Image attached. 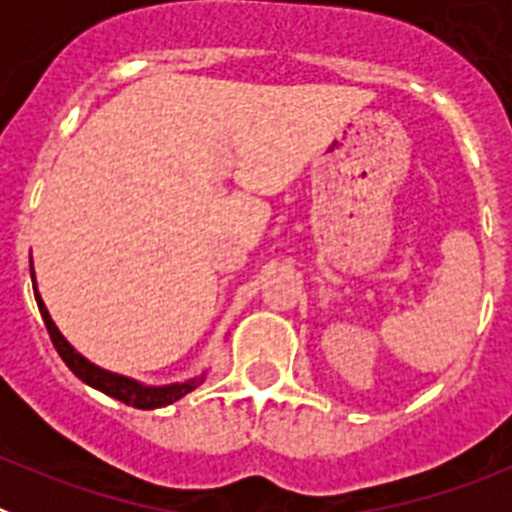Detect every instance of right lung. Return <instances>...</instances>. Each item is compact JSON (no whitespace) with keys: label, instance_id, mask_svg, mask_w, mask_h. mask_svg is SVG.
Wrapping results in <instances>:
<instances>
[{"label":"right lung","instance_id":"obj_1","mask_svg":"<svg viewBox=\"0 0 512 512\" xmlns=\"http://www.w3.org/2000/svg\"><path fill=\"white\" fill-rule=\"evenodd\" d=\"M30 277H33V289H35V302H38V310L43 315V323L51 333V341L56 346L58 356L66 361L71 372L81 379L84 384L94 387V390L104 392V395L115 397V400L125 402L130 408H138V410H156V408H166L171 402L182 400L184 395H189L192 390H197L202 382H205V374L202 372L200 377H189L184 382H171V384H143L133 377H125V374H117L110 372V369H102V366L92 364L87 356H81L66 336H63L58 325L53 323L51 312L45 307L43 297L38 292V282H35V269H33V259H30Z\"/></svg>","mask_w":512,"mask_h":512}]
</instances>
